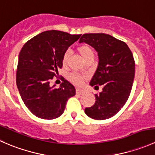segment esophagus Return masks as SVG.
Returning a JSON list of instances; mask_svg holds the SVG:
<instances>
[{
    "instance_id": "obj_1",
    "label": "esophagus",
    "mask_w": 155,
    "mask_h": 155,
    "mask_svg": "<svg viewBox=\"0 0 155 155\" xmlns=\"http://www.w3.org/2000/svg\"><path fill=\"white\" fill-rule=\"evenodd\" d=\"M76 94L79 95L85 93V90H84V89H82V88H79V87H77V88L76 89Z\"/></svg>"
}]
</instances>
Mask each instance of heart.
I'll return each mask as SVG.
<instances>
[{"label": "heart", "mask_w": 155, "mask_h": 155, "mask_svg": "<svg viewBox=\"0 0 155 155\" xmlns=\"http://www.w3.org/2000/svg\"><path fill=\"white\" fill-rule=\"evenodd\" d=\"M78 51H79V54H81L82 58L85 59V61L87 58L91 57H94V51L91 47H90L87 45H82L78 48ZM70 58V52L69 51H64V53L62 55L61 62L63 66L66 67L68 66L69 60ZM85 79H86V76L85 75L80 74L78 73H73L69 76V79L72 83L75 84L76 85H81L84 83Z\"/></svg>", "instance_id": "1"}]
</instances>
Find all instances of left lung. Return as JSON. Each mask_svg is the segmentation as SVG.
Listing matches in <instances>:
<instances>
[{
	"label": "left lung",
	"instance_id": "1",
	"mask_svg": "<svg viewBox=\"0 0 155 155\" xmlns=\"http://www.w3.org/2000/svg\"><path fill=\"white\" fill-rule=\"evenodd\" d=\"M87 43L98 52L99 64L90 82L91 86L104 85L95 94L92 107L85 114L95 120H105L118 113L130 94L135 74V61L124 42L106 34H85L79 43Z\"/></svg>",
	"mask_w": 155,
	"mask_h": 155
}]
</instances>
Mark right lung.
<instances>
[{"instance_id": "add662e5", "label": "right lung", "mask_w": 155, "mask_h": 155, "mask_svg": "<svg viewBox=\"0 0 155 155\" xmlns=\"http://www.w3.org/2000/svg\"><path fill=\"white\" fill-rule=\"evenodd\" d=\"M81 34L47 31L26 42L18 56L16 84L23 102L35 116L51 120L63 114L67 101L76 94L70 82L60 76V87L50 82L62 68V55Z\"/></svg>"}]
</instances>
